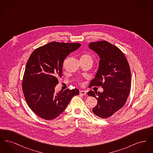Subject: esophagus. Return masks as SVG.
I'll list each match as a JSON object with an SVG mask.
<instances>
[{"label":"esophagus","instance_id":"esophagus-1","mask_svg":"<svg viewBox=\"0 0 153 153\" xmlns=\"http://www.w3.org/2000/svg\"><path fill=\"white\" fill-rule=\"evenodd\" d=\"M80 95H83V96H85V95H87V92L84 91H80Z\"/></svg>","mask_w":153,"mask_h":153}]
</instances>
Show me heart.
<instances>
[{"label":"heart","instance_id":"1","mask_svg":"<svg viewBox=\"0 0 153 153\" xmlns=\"http://www.w3.org/2000/svg\"><path fill=\"white\" fill-rule=\"evenodd\" d=\"M81 58H83V59H88V60H89V61H93V59H92V57L90 56V55H89V54H84L82 57H81Z\"/></svg>","mask_w":153,"mask_h":153}]
</instances>
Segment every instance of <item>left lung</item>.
<instances>
[{"mask_svg": "<svg viewBox=\"0 0 153 153\" xmlns=\"http://www.w3.org/2000/svg\"><path fill=\"white\" fill-rule=\"evenodd\" d=\"M90 49L100 57L99 69L91 86H102L103 92L90 91L88 95L97 100L92 111L101 118L111 117L125 104L131 87V72L128 62L117 46L105 41L91 42Z\"/></svg>", "mask_w": 153, "mask_h": 153, "instance_id": "8db88e82", "label": "left lung"}]
</instances>
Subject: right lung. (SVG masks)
Masks as SVG:
<instances>
[{"label":"right lung","mask_w":153,"mask_h":153,"mask_svg":"<svg viewBox=\"0 0 153 153\" xmlns=\"http://www.w3.org/2000/svg\"><path fill=\"white\" fill-rule=\"evenodd\" d=\"M81 46L79 43L52 42L37 48L27 62L22 82L26 101L38 117L51 120L58 117L78 89L55 92L66 57Z\"/></svg>","instance_id":"1"}]
</instances>
